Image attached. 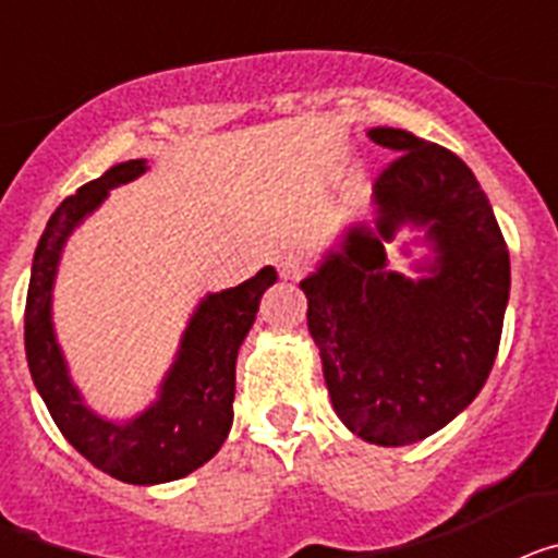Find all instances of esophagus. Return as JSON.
<instances>
[{"instance_id": "34e87169", "label": "esophagus", "mask_w": 558, "mask_h": 558, "mask_svg": "<svg viewBox=\"0 0 558 558\" xmlns=\"http://www.w3.org/2000/svg\"><path fill=\"white\" fill-rule=\"evenodd\" d=\"M274 265L282 279H299V276L307 274V259L299 254H293V251H284V254L276 256Z\"/></svg>"}]
</instances>
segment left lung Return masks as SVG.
<instances>
[{
	"label": "left lung",
	"mask_w": 558,
	"mask_h": 558,
	"mask_svg": "<svg viewBox=\"0 0 558 558\" xmlns=\"http://www.w3.org/2000/svg\"><path fill=\"white\" fill-rule=\"evenodd\" d=\"M368 136L397 153L374 179L377 231L390 239L405 219L430 222L434 276L386 275L384 239L354 229L302 290L340 422L402 447L441 430L489 379L511 268L495 211L456 153L399 128Z\"/></svg>",
	"instance_id": "8db88e82"
}]
</instances>
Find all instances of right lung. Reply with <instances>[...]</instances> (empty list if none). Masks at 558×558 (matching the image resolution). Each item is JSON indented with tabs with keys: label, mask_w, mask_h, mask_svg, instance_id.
I'll return each instance as SVG.
<instances>
[{
	"label": "right lung",
	"mask_w": 558,
	"mask_h": 558,
	"mask_svg": "<svg viewBox=\"0 0 558 558\" xmlns=\"http://www.w3.org/2000/svg\"><path fill=\"white\" fill-rule=\"evenodd\" d=\"M145 172L133 159L83 184L49 218L29 274L24 304V352L38 393L58 430L97 470L125 483L179 481L209 461L226 441L234 418L236 349L248 335L259 299L276 282V270L263 268L254 279L209 295L192 315L179 360L165 379L161 399L131 425H111L83 408L63 366L49 324V290L56 279L63 240L108 190Z\"/></svg>",
	"instance_id": "1"
}]
</instances>
